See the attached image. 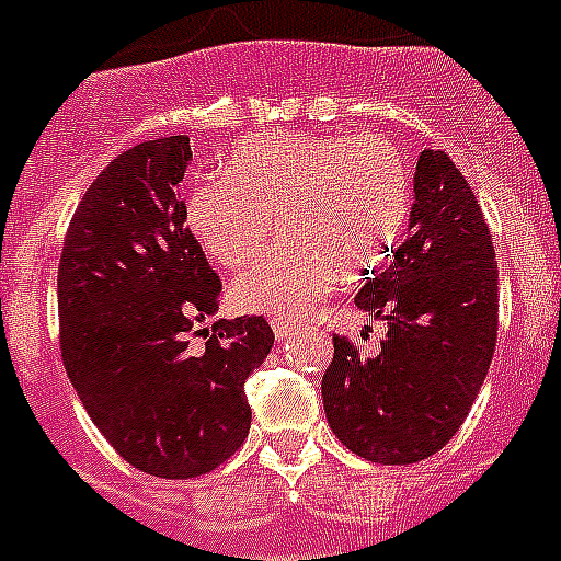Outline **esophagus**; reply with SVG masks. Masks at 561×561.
Masks as SVG:
<instances>
[{
	"mask_svg": "<svg viewBox=\"0 0 561 561\" xmlns=\"http://www.w3.org/2000/svg\"><path fill=\"white\" fill-rule=\"evenodd\" d=\"M271 325H273V334H276V337H288L290 334V329H294V325H290V320H285V317H271Z\"/></svg>",
	"mask_w": 561,
	"mask_h": 561,
	"instance_id": "1",
	"label": "esophagus"
}]
</instances>
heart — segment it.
<instances>
[{"instance_id":"b5f03b06","label":"heart","mask_w":561,"mask_h":561,"mask_svg":"<svg viewBox=\"0 0 561 561\" xmlns=\"http://www.w3.org/2000/svg\"><path fill=\"white\" fill-rule=\"evenodd\" d=\"M413 201L404 157L381 136H250L227 160V178L188 192L186 227L224 267L250 262L273 232L288 241L255 259L232 282L241 311L308 314L337 276L378 271L399 244Z\"/></svg>"}]
</instances>
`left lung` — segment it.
Instances as JSON below:
<instances>
[{
	"label": "left lung",
	"mask_w": 561,
	"mask_h": 561,
	"mask_svg": "<svg viewBox=\"0 0 561 561\" xmlns=\"http://www.w3.org/2000/svg\"><path fill=\"white\" fill-rule=\"evenodd\" d=\"M355 306L387 320L373 358L334 337L323 408L352 454L427 460L469 416L497 341V262L474 192L445 151H422L408 241Z\"/></svg>",
	"instance_id": "obj_1"
}]
</instances>
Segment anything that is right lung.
Wrapping results in <instances>:
<instances>
[{
  "label": "right lung",
  "instance_id": "add662e5",
  "mask_svg": "<svg viewBox=\"0 0 561 561\" xmlns=\"http://www.w3.org/2000/svg\"><path fill=\"white\" fill-rule=\"evenodd\" d=\"M188 162V136L118 153L78 203L57 267L78 399L134 469L169 480L218 469L244 445V381L273 346L264 317L197 329L218 311L220 279L186 227Z\"/></svg>",
  "mask_w": 561,
  "mask_h": 561
}]
</instances>
